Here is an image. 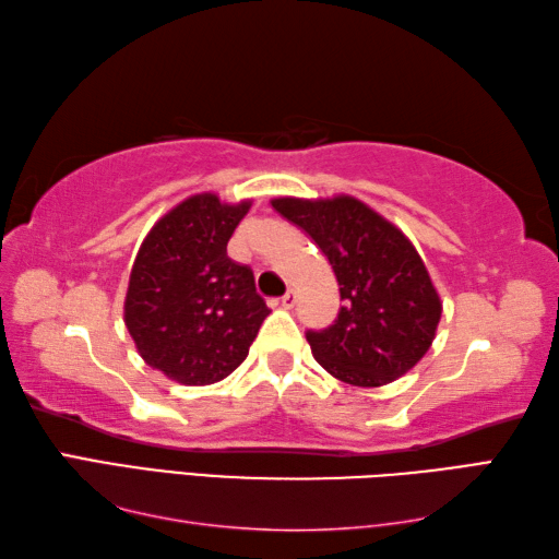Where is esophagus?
<instances>
[{
    "mask_svg": "<svg viewBox=\"0 0 559 559\" xmlns=\"http://www.w3.org/2000/svg\"><path fill=\"white\" fill-rule=\"evenodd\" d=\"M295 302H298V293H295V290H288V293L281 298V305L286 307V310H293Z\"/></svg>",
    "mask_w": 559,
    "mask_h": 559,
    "instance_id": "1",
    "label": "esophagus"
}]
</instances>
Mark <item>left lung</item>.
<instances>
[{
    "mask_svg": "<svg viewBox=\"0 0 559 559\" xmlns=\"http://www.w3.org/2000/svg\"><path fill=\"white\" fill-rule=\"evenodd\" d=\"M271 206L312 237L338 281L336 322L307 331L314 360L353 386H384L418 365L442 300L408 237L348 194L278 197Z\"/></svg>",
    "mask_w": 559,
    "mask_h": 559,
    "instance_id": "left-lung-1",
    "label": "left lung"
}]
</instances>
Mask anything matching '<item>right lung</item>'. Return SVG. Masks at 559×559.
<instances>
[{"label": "right lung", "instance_id": "1", "mask_svg": "<svg viewBox=\"0 0 559 559\" xmlns=\"http://www.w3.org/2000/svg\"><path fill=\"white\" fill-rule=\"evenodd\" d=\"M252 201L194 194L153 225L129 273L124 324L141 358L185 386L221 382L242 365L269 307L228 240Z\"/></svg>", "mask_w": 559, "mask_h": 559}]
</instances>
